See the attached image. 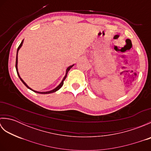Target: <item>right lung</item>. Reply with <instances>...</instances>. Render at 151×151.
Listing matches in <instances>:
<instances>
[{"mask_svg":"<svg viewBox=\"0 0 151 151\" xmlns=\"http://www.w3.org/2000/svg\"><path fill=\"white\" fill-rule=\"evenodd\" d=\"M23 41H24V40L22 41V42L21 43V44L19 45V46L18 47V48H17V56H16V62H15V68H16V70H17V75H18V76H19V78L21 79V81H22V82L23 83V84L27 86V87L28 88V89H30V90H32V91H34V92H36V93H41V94H49V93H54V92H56V91H58V89H60L62 87V86H63V82H64V81H65V79L66 78V77H67V73H68V72H69V70L70 69V68H71V67L74 65H70V66H69L68 68L67 69V70H66V75H65V76H64V78H63V81H62V82L60 83V84L58 86L57 88H56L55 89H53V90H52V91H47V92H38V91H34V90H32V89L31 88H30L29 87H28V86L26 84V83H25L23 81H22V80L21 79V78L20 77V76H19V73H18V70H17V53H18V51H19V49H20V48L21 47V46H22V43H23Z\"/></svg>","mask_w":151,"mask_h":151,"instance_id":"1","label":"right lung"}]
</instances>
